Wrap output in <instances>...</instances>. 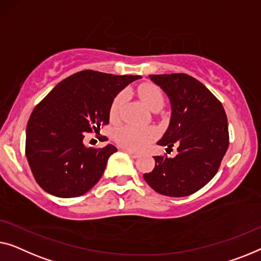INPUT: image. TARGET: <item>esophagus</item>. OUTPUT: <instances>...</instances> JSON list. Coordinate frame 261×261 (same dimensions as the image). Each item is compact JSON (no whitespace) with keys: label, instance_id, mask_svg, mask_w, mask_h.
I'll return each mask as SVG.
<instances>
[{"label":"esophagus","instance_id":"obj_1","mask_svg":"<svg viewBox=\"0 0 261 261\" xmlns=\"http://www.w3.org/2000/svg\"><path fill=\"white\" fill-rule=\"evenodd\" d=\"M124 151L129 153V155L134 157V159H137V157L139 156V153H138L137 151H134V150H130V149H124Z\"/></svg>","mask_w":261,"mask_h":261}]
</instances>
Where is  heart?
Listing matches in <instances>:
<instances>
[{
  "label": "heart",
  "mask_w": 261,
  "mask_h": 261,
  "mask_svg": "<svg viewBox=\"0 0 261 261\" xmlns=\"http://www.w3.org/2000/svg\"><path fill=\"white\" fill-rule=\"evenodd\" d=\"M138 93L144 104L151 110L162 108L164 95L159 86L153 85L151 83H144L139 86ZM126 92L123 91L112 101L111 108H110V117L113 122L119 119L120 110H122L124 101L126 100ZM157 137H159V130L155 126H137L132 125V124H126V125L118 127L115 134L116 142L120 146L131 150L144 149Z\"/></svg>",
  "instance_id": "obj_1"
}]
</instances>
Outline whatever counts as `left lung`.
<instances>
[{"instance_id": "obj_1", "label": "left lung", "mask_w": 261, "mask_h": 261, "mask_svg": "<svg viewBox=\"0 0 261 261\" xmlns=\"http://www.w3.org/2000/svg\"><path fill=\"white\" fill-rule=\"evenodd\" d=\"M149 78L166 92L171 105L170 123L157 144L177 146V155L153 157L155 168L144 179L162 195H192L214 177L228 149L225 110L202 83L185 73Z\"/></svg>"}]
</instances>
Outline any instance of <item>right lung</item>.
<instances>
[{
	"label": "right lung",
	"instance_id": "add662e5",
	"mask_svg": "<svg viewBox=\"0 0 261 261\" xmlns=\"http://www.w3.org/2000/svg\"><path fill=\"white\" fill-rule=\"evenodd\" d=\"M139 78L86 69L59 83L35 106L25 130V156L45 192L76 197L100 179L117 148H86L85 132H97L109 124L113 99Z\"/></svg>",
	"mask_w": 261,
	"mask_h": 261
}]
</instances>
